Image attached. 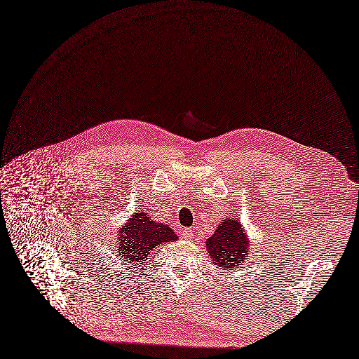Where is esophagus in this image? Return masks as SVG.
<instances>
[{"label":"esophagus","instance_id":"esophagus-1","mask_svg":"<svg viewBox=\"0 0 359 359\" xmlns=\"http://www.w3.org/2000/svg\"><path fill=\"white\" fill-rule=\"evenodd\" d=\"M181 234H182V237L185 239L194 238V230L192 229H182Z\"/></svg>","mask_w":359,"mask_h":359}]
</instances>
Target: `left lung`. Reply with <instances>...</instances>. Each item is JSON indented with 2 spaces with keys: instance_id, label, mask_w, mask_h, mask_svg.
<instances>
[{
  "instance_id": "1",
  "label": "left lung",
  "mask_w": 359,
  "mask_h": 359,
  "mask_svg": "<svg viewBox=\"0 0 359 359\" xmlns=\"http://www.w3.org/2000/svg\"><path fill=\"white\" fill-rule=\"evenodd\" d=\"M206 248L213 263L223 270H233L246 260L250 262L252 243L246 238L238 220L231 217L219 224L215 234L206 241Z\"/></svg>"
}]
</instances>
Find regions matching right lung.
Masks as SVG:
<instances>
[{"instance_id": "add662e5", "label": "right lung", "mask_w": 359, "mask_h": 359, "mask_svg": "<svg viewBox=\"0 0 359 359\" xmlns=\"http://www.w3.org/2000/svg\"><path fill=\"white\" fill-rule=\"evenodd\" d=\"M178 238L167 224L154 222L147 212L136 210L132 217L113 234V263L123 267H142L151 257L153 249ZM111 260V257H110Z\"/></svg>"}]
</instances>
